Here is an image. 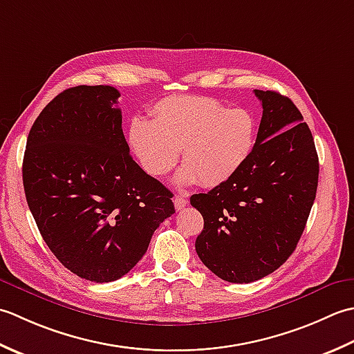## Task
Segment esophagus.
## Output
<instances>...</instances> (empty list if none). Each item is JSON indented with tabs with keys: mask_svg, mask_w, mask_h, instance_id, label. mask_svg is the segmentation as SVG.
Returning a JSON list of instances; mask_svg holds the SVG:
<instances>
[{
	"mask_svg": "<svg viewBox=\"0 0 354 354\" xmlns=\"http://www.w3.org/2000/svg\"><path fill=\"white\" fill-rule=\"evenodd\" d=\"M186 205H187V198H186V197L177 196V197L174 198V206H176L177 211H182V209H183Z\"/></svg>",
	"mask_w": 354,
	"mask_h": 354,
	"instance_id": "obj_1",
	"label": "esophagus"
}]
</instances>
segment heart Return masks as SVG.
<instances>
[{"label": "heart", "instance_id": "obj_1", "mask_svg": "<svg viewBox=\"0 0 354 354\" xmlns=\"http://www.w3.org/2000/svg\"><path fill=\"white\" fill-rule=\"evenodd\" d=\"M153 114V120H133L128 133L134 154L153 177L168 174L182 151L180 183L218 186L249 162L257 147L258 120L249 108L172 96L157 102Z\"/></svg>", "mask_w": 354, "mask_h": 354}]
</instances>
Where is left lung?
I'll use <instances>...</instances> for the list:
<instances>
[{"mask_svg": "<svg viewBox=\"0 0 354 354\" xmlns=\"http://www.w3.org/2000/svg\"><path fill=\"white\" fill-rule=\"evenodd\" d=\"M263 118L249 162L191 205L205 227L196 250L206 268L229 283H254L293 254L318 187L315 140L290 99L255 90Z\"/></svg>", "mask_w": 354, "mask_h": 354, "instance_id": "obj_1", "label": "left lung"}]
</instances>
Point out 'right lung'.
<instances>
[{"label":"right lung","mask_w":354,"mask_h":354,"mask_svg":"<svg viewBox=\"0 0 354 354\" xmlns=\"http://www.w3.org/2000/svg\"><path fill=\"white\" fill-rule=\"evenodd\" d=\"M119 96L110 85L59 93L36 118L23 160L27 205L48 249L93 283L127 275L176 212L172 192L129 156Z\"/></svg>","instance_id":"1"}]
</instances>
